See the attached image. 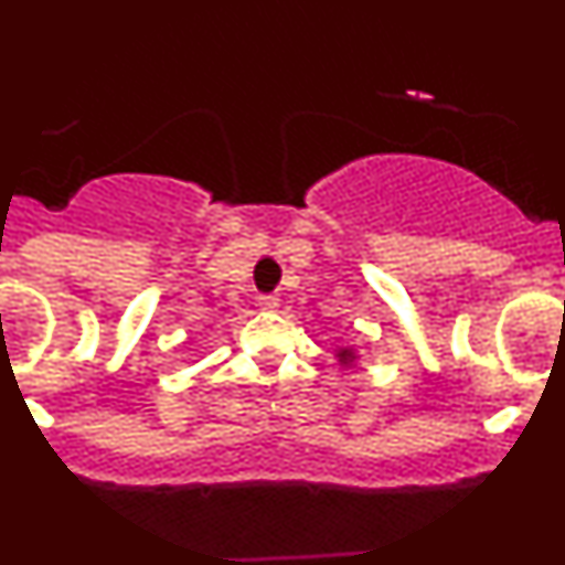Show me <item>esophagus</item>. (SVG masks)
<instances>
[{
    "label": "esophagus",
    "mask_w": 565,
    "mask_h": 565,
    "mask_svg": "<svg viewBox=\"0 0 565 565\" xmlns=\"http://www.w3.org/2000/svg\"><path fill=\"white\" fill-rule=\"evenodd\" d=\"M257 306L263 308V311H277L279 297L277 294H263V297H257Z\"/></svg>",
    "instance_id": "esophagus-1"
}]
</instances>
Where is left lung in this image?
Wrapping results in <instances>:
<instances>
[{"label": "left lung", "mask_w": 565, "mask_h": 565, "mask_svg": "<svg viewBox=\"0 0 565 565\" xmlns=\"http://www.w3.org/2000/svg\"><path fill=\"white\" fill-rule=\"evenodd\" d=\"M339 362H342V364L353 362V353L351 351H339Z\"/></svg>", "instance_id": "left-lung-1"}]
</instances>
